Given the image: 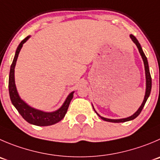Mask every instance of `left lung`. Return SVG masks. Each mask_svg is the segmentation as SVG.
Here are the masks:
<instances>
[{
    "mask_svg": "<svg viewBox=\"0 0 160 160\" xmlns=\"http://www.w3.org/2000/svg\"><path fill=\"white\" fill-rule=\"evenodd\" d=\"M130 38L132 39V41L133 42V43L135 44V45H137V47H138V51H139L140 54H141V57H142V60H143V62H144V71H145V78H146V89H145V95H144V100H143L142 104H141V105L140 106L139 108L138 109V111H137L136 112H135L133 115H132L130 117H127V118H120V119H111V118H104V117H102L100 116V115H99L98 113H97V112L95 111V109H94L93 106H92V108H93L94 111H95L96 113L98 115V116L100 117L101 119L104 120V121H107V122H127V121H130V120H133L134 119V118H136L138 116V115H140V113L141 112V111H142L143 108H144V104H145L146 101H147L148 98V97H149L150 95V92H151V89H152V78H151V74H150V71H149V67H148V60H147V57L145 56V55H144V52H143L142 50V48H141V45H140L139 42L138 41V39L134 37V36L133 35V34H130Z\"/></svg>",
    "mask_w": 160,
    "mask_h": 160,
    "instance_id": "left-lung-1",
    "label": "left lung"
}]
</instances>
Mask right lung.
Returning a JSON list of instances; mask_svg holds the SVG:
<instances>
[{"instance_id":"obj_1","label":"right lung","mask_w":160,"mask_h":160,"mask_svg":"<svg viewBox=\"0 0 160 160\" xmlns=\"http://www.w3.org/2000/svg\"><path fill=\"white\" fill-rule=\"evenodd\" d=\"M30 36H27L26 38H24L19 46L17 47V49L16 51L14 59L10 68V73H9V79H8V90L9 96H10L11 101L14 105V107L17 109L19 113L22 115V118L30 124L38 126V127H47V126H51V125L56 124L60 120L64 118L67 112H68V107L74 97V92H71L68 97L65 100L63 105L58 109L52 112H46L43 111L38 110V109L33 108L30 107V105L26 103L25 101L22 100L18 93L17 89H16V83H15V67H16V61H17L18 56L22 48V45L28 40Z\"/></svg>"}]
</instances>
